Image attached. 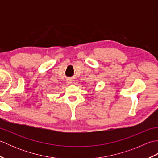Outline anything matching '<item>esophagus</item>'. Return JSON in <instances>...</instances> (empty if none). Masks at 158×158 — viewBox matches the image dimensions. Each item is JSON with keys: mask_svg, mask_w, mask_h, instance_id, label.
<instances>
[{"mask_svg": "<svg viewBox=\"0 0 158 158\" xmlns=\"http://www.w3.org/2000/svg\"><path fill=\"white\" fill-rule=\"evenodd\" d=\"M69 83H70V82H69Z\"/></svg>", "mask_w": 158, "mask_h": 158, "instance_id": "esophagus-1", "label": "esophagus"}]
</instances>
